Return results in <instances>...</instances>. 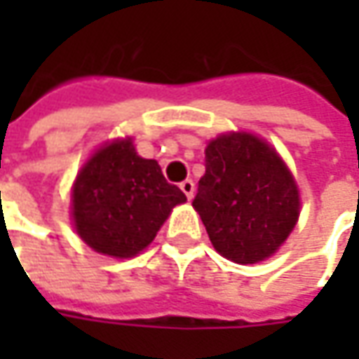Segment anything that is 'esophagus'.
<instances>
[{
  "label": "esophagus",
  "instance_id": "1",
  "mask_svg": "<svg viewBox=\"0 0 359 359\" xmlns=\"http://www.w3.org/2000/svg\"><path fill=\"white\" fill-rule=\"evenodd\" d=\"M180 189L186 194L187 200H191V198H194V191H196V186H194V182H191V180H184V182L180 184Z\"/></svg>",
  "mask_w": 359,
  "mask_h": 359
}]
</instances>
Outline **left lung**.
Listing matches in <instances>:
<instances>
[{
	"mask_svg": "<svg viewBox=\"0 0 359 359\" xmlns=\"http://www.w3.org/2000/svg\"><path fill=\"white\" fill-rule=\"evenodd\" d=\"M191 203L215 250L236 264L269 257L299 215L292 173L278 151L252 133L210 142L205 173Z\"/></svg>",
	"mask_w": 359,
	"mask_h": 359,
	"instance_id": "obj_1",
	"label": "left lung"
}]
</instances>
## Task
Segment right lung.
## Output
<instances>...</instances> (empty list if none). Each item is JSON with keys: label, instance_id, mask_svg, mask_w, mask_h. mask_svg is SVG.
I'll return each instance as SVG.
<instances>
[{"label": "right lung", "instance_id": "obj_1", "mask_svg": "<svg viewBox=\"0 0 359 359\" xmlns=\"http://www.w3.org/2000/svg\"><path fill=\"white\" fill-rule=\"evenodd\" d=\"M72 198L79 238L100 254L131 257L151 243L186 194L168 184L156 159L140 158L123 140L93 154Z\"/></svg>", "mask_w": 359, "mask_h": 359}]
</instances>
